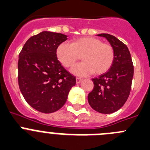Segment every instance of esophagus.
<instances>
[{
    "mask_svg": "<svg viewBox=\"0 0 150 150\" xmlns=\"http://www.w3.org/2000/svg\"><path fill=\"white\" fill-rule=\"evenodd\" d=\"M82 81V78H76V83H79Z\"/></svg>",
    "mask_w": 150,
    "mask_h": 150,
    "instance_id": "obj_1",
    "label": "esophagus"
}]
</instances>
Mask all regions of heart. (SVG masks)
Returning <instances> with one entry per match:
<instances>
[{
    "instance_id": "b5f03b06",
    "label": "heart",
    "mask_w": 150,
    "mask_h": 150,
    "mask_svg": "<svg viewBox=\"0 0 150 150\" xmlns=\"http://www.w3.org/2000/svg\"><path fill=\"white\" fill-rule=\"evenodd\" d=\"M57 57L66 68H72L76 62H83L74 67L72 72L78 76H86L94 73L99 75L108 72L114 61V48L109 43L93 36H83L63 42L58 45Z\"/></svg>"
}]
</instances>
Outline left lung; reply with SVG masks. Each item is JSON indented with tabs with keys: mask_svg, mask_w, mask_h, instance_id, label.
Segmentation results:
<instances>
[{
	"mask_svg": "<svg viewBox=\"0 0 150 150\" xmlns=\"http://www.w3.org/2000/svg\"><path fill=\"white\" fill-rule=\"evenodd\" d=\"M98 36L107 39L114 48L115 57L107 72L92 79L94 87L88 94V102L97 112L111 114L120 109L129 98L134 66L129 48L123 42L108 33Z\"/></svg>",
	"mask_w": 150,
	"mask_h": 150,
	"instance_id": "8db88e82",
	"label": "left lung"
}]
</instances>
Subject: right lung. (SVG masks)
Segmentation results:
<instances>
[{
	"mask_svg": "<svg viewBox=\"0 0 150 150\" xmlns=\"http://www.w3.org/2000/svg\"><path fill=\"white\" fill-rule=\"evenodd\" d=\"M67 35L43 31L31 36L19 53L18 81L25 101L44 114L58 110L66 103L76 78L57 60V48Z\"/></svg>",
	"mask_w": 150,
	"mask_h": 150,
	"instance_id": "1",
	"label": "right lung"
}]
</instances>
